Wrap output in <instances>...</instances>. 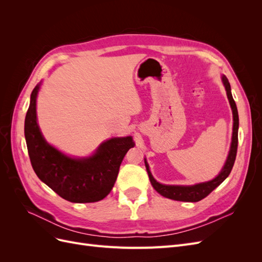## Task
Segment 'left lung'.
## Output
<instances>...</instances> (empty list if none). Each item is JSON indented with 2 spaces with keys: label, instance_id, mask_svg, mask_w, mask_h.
I'll return each instance as SVG.
<instances>
[{
  "label": "left lung",
  "instance_id": "8db88e82",
  "mask_svg": "<svg viewBox=\"0 0 262 262\" xmlns=\"http://www.w3.org/2000/svg\"><path fill=\"white\" fill-rule=\"evenodd\" d=\"M222 81L225 86L227 97L229 100V104H231L232 110H233V118H234V125H233V140H232V145L231 149H229V154L227 157V161L224 165L223 169L221 170L219 176L214 178L211 181L203 182V184H198L194 186H166L162 185L160 182H157L152 173L149 171L148 165L145 161V167L148 173V178L150 184H152L153 188L156 191L162 194L165 198H168L171 200H177V201H185V202H198L205 196H208L214 189L219 187L222 182H223L229 173H231L233 166L236 160V154H237V146H238V124H239V119H238V112H237V107L235 104V100L232 96L231 92V85L226 78V76L222 77Z\"/></svg>",
  "mask_w": 262,
  "mask_h": 262
}]
</instances>
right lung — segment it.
Wrapping results in <instances>:
<instances>
[{
  "instance_id": "1",
  "label": "right lung",
  "mask_w": 262,
  "mask_h": 262,
  "mask_svg": "<svg viewBox=\"0 0 262 262\" xmlns=\"http://www.w3.org/2000/svg\"><path fill=\"white\" fill-rule=\"evenodd\" d=\"M37 85L30 96L25 118V138L36 175L64 200L74 203L97 202L115 185L124 155L134 146L131 137L110 139L89 158H71L47 143L36 116Z\"/></svg>"
}]
</instances>
